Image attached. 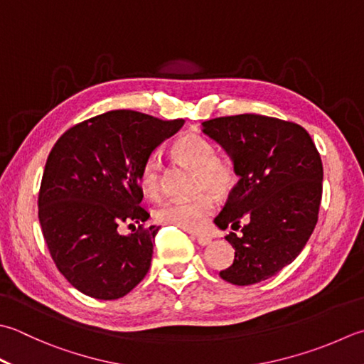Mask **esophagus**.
Wrapping results in <instances>:
<instances>
[{"label": "esophagus", "mask_w": 364, "mask_h": 364, "mask_svg": "<svg viewBox=\"0 0 364 364\" xmlns=\"http://www.w3.org/2000/svg\"><path fill=\"white\" fill-rule=\"evenodd\" d=\"M197 240V243L200 246H208L211 243V237H208V235H203V233H196L192 235Z\"/></svg>", "instance_id": "34e87169"}]
</instances>
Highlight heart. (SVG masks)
I'll use <instances>...</instances> for the list:
<instances>
[{
    "label": "heart",
    "instance_id": "1",
    "mask_svg": "<svg viewBox=\"0 0 364 364\" xmlns=\"http://www.w3.org/2000/svg\"><path fill=\"white\" fill-rule=\"evenodd\" d=\"M173 153L178 159L196 170L194 189L200 191L188 198H170L154 211L161 224L175 225L183 230H200L216 210V202L208 188L219 197L229 196L238 183V170L227 154H216V146L202 134H184L173 141ZM139 184L149 198L162 196L161 162L158 156H148L141 164Z\"/></svg>",
    "mask_w": 364,
    "mask_h": 364
}]
</instances>
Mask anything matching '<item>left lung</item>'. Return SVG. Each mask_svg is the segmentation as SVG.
I'll return each mask as SVG.
<instances>
[{
    "mask_svg": "<svg viewBox=\"0 0 364 364\" xmlns=\"http://www.w3.org/2000/svg\"><path fill=\"white\" fill-rule=\"evenodd\" d=\"M203 132L233 159L240 180L215 219L230 232L233 263L219 276L251 286L279 273L308 243L318 219L323 167L308 131L273 117H220L203 121Z\"/></svg>",
    "mask_w": 364,
    "mask_h": 364,
    "instance_id": "8db88e82",
    "label": "left lung"
}]
</instances>
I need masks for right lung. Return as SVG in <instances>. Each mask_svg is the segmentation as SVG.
<instances>
[{
    "label": "right lung",
    "instance_id": "1",
    "mask_svg": "<svg viewBox=\"0 0 364 364\" xmlns=\"http://www.w3.org/2000/svg\"><path fill=\"white\" fill-rule=\"evenodd\" d=\"M184 119L112 110L64 132L39 189V223L56 268L82 294L117 300L146 276L159 227L140 206L141 164ZM121 222L139 229L119 235Z\"/></svg>",
    "mask_w": 364,
    "mask_h": 364
}]
</instances>
